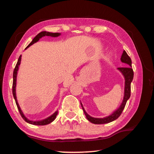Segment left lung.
<instances>
[{
  "label": "left lung",
  "mask_w": 154,
  "mask_h": 154,
  "mask_svg": "<svg viewBox=\"0 0 154 154\" xmlns=\"http://www.w3.org/2000/svg\"><path fill=\"white\" fill-rule=\"evenodd\" d=\"M121 61L124 63L126 64L127 66L125 67H119L118 68V70L120 71L122 75H124V79H125V88H124V96L123 98V101L121 104V105L119 106V107L117 109L116 111H114L113 113L110 116L107 117H105V118H92L90 116H89L86 112H85L84 108L82 105L83 111L84 112V114L86 118L88 119V121L92 122V124H107L109 122H111L114 120H116V119H118L120 115L122 114V111H123L124 109L126 106V104L127 100H128L129 98L130 97V84H131V82L132 79H133L134 77V72L133 70L132 69V60L130 59V57L128 55L126 51H124L123 53H122V55L121 57Z\"/></svg>",
  "instance_id": "left-lung-1"
}]
</instances>
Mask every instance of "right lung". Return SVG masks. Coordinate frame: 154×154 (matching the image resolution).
I'll use <instances>...</instances> for the list:
<instances>
[{
    "label": "right lung",
    "instance_id": "obj_1",
    "mask_svg": "<svg viewBox=\"0 0 154 154\" xmlns=\"http://www.w3.org/2000/svg\"><path fill=\"white\" fill-rule=\"evenodd\" d=\"M60 35V33H58V32L52 33V32H46V31H43V32H41L40 33H38V35H36L35 37L33 38L32 41V42H31L29 44V45H28L26 47V49H27L28 48H29L30 45H32V44H34L35 43L37 42V41L39 40L41 38H42L43 36H52V37H56V36H58ZM21 58H22V56L20 55V56L19 57V58H18V60H17V64H16V66H15V69H14V74H13L12 92H13V95H14V99H15V103H16V105L17 106L18 110H19V111H20V113L21 115V116H22V118L24 119V120L25 122H26L27 123H29L30 124H33V125H37V126H44V125H47V124H50L51 122H53L54 119H56V116H57V115H58V111H56L53 115H51V116H49V118H46L45 119H43V120H41V121H31V120H29V119L26 118L25 116L24 115V113H22V110H21L19 104H18V103H17V97H16V93H15V87H16L17 74V71H18V69H19V66H20V62H21Z\"/></svg>",
    "mask_w": 154,
    "mask_h": 154
}]
</instances>
